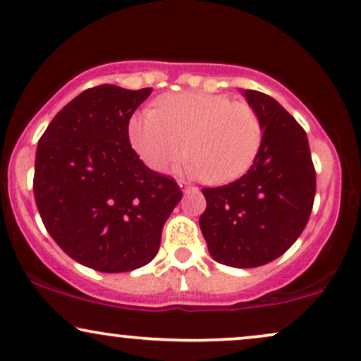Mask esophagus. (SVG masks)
<instances>
[{
	"label": "esophagus",
	"instance_id": "esophagus-1",
	"mask_svg": "<svg viewBox=\"0 0 361 361\" xmlns=\"http://www.w3.org/2000/svg\"><path fill=\"white\" fill-rule=\"evenodd\" d=\"M178 186H180L183 193H190L192 190H195V186L192 183H188V181H178Z\"/></svg>",
	"mask_w": 361,
	"mask_h": 361
}]
</instances>
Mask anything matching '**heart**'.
Here are the masks:
<instances>
[{"mask_svg": "<svg viewBox=\"0 0 361 361\" xmlns=\"http://www.w3.org/2000/svg\"><path fill=\"white\" fill-rule=\"evenodd\" d=\"M128 136L139 158L154 171H168L186 147L185 171L222 185L252 168L264 131L249 104L224 94L183 92L164 95L156 109L136 112Z\"/></svg>", "mask_w": 361, "mask_h": 361, "instance_id": "obj_1", "label": "heart"}]
</instances>
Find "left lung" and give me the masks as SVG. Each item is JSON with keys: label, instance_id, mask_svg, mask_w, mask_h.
<instances>
[{"label": "left lung", "instance_id": "8db88e82", "mask_svg": "<svg viewBox=\"0 0 361 361\" xmlns=\"http://www.w3.org/2000/svg\"><path fill=\"white\" fill-rule=\"evenodd\" d=\"M262 123L252 168L232 183L203 188L200 228L208 252L230 267H259L289 249L310 220L316 173L305 129L271 95L242 90Z\"/></svg>", "mask_w": 361, "mask_h": 361}]
</instances>
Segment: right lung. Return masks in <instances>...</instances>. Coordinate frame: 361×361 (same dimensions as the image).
Wrapping results in <instances>:
<instances>
[{
    "instance_id": "right-lung-1",
    "label": "right lung",
    "mask_w": 361,
    "mask_h": 361,
    "mask_svg": "<svg viewBox=\"0 0 361 361\" xmlns=\"http://www.w3.org/2000/svg\"><path fill=\"white\" fill-rule=\"evenodd\" d=\"M153 89L104 84L56 114L35 158L33 193L43 225L68 257L99 272L149 264L183 193L146 166L128 126Z\"/></svg>"
}]
</instances>
